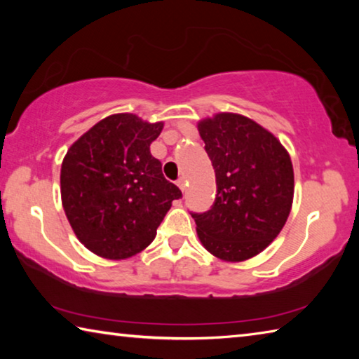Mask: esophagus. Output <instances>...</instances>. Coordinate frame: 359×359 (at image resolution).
<instances>
[{
  "label": "esophagus",
  "instance_id": "esophagus-1",
  "mask_svg": "<svg viewBox=\"0 0 359 359\" xmlns=\"http://www.w3.org/2000/svg\"><path fill=\"white\" fill-rule=\"evenodd\" d=\"M175 184H177V187L180 188L182 191H185V187H187V180H185V177H179V179H177V182H175Z\"/></svg>",
  "mask_w": 359,
  "mask_h": 359
}]
</instances>
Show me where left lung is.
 <instances>
[{
  "instance_id": "left-lung-1",
  "label": "left lung",
  "mask_w": 359,
  "mask_h": 359,
  "mask_svg": "<svg viewBox=\"0 0 359 359\" xmlns=\"http://www.w3.org/2000/svg\"><path fill=\"white\" fill-rule=\"evenodd\" d=\"M215 171L208 212H191L203 245L226 261L252 258L280 233L293 203L294 175L282 144L253 120L217 114L199 121Z\"/></svg>"
}]
</instances>
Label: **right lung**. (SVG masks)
Here are the masks:
<instances>
[{"label": "right lung", "instance_id": "right-lung-1", "mask_svg": "<svg viewBox=\"0 0 359 359\" xmlns=\"http://www.w3.org/2000/svg\"><path fill=\"white\" fill-rule=\"evenodd\" d=\"M161 130V121L111 115L65 156L60 182L66 217L79 241L102 258L123 259L144 250L171 203L182 198L150 154Z\"/></svg>", "mask_w": 359, "mask_h": 359}]
</instances>
